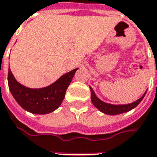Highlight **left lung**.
<instances>
[{
    "instance_id": "1",
    "label": "left lung",
    "mask_w": 157,
    "mask_h": 157,
    "mask_svg": "<svg viewBox=\"0 0 157 157\" xmlns=\"http://www.w3.org/2000/svg\"><path fill=\"white\" fill-rule=\"evenodd\" d=\"M90 89H91V99L92 104L94 105L97 109H98L100 111L104 112L105 114H107V115H117V114H122V113H124L127 111H130V110L134 109L135 107L139 105L140 102L143 100V98H144L145 94H146V92H145L139 99H137L131 104L117 105H110L105 102H103L96 96L95 92L93 91L91 87H90Z\"/></svg>"
}]
</instances>
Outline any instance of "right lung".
<instances>
[{"label":"right lung","instance_id":"1","mask_svg":"<svg viewBox=\"0 0 157 157\" xmlns=\"http://www.w3.org/2000/svg\"><path fill=\"white\" fill-rule=\"evenodd\" d=\"M77 70L78 68L62 75L53 84L47 87L32 89L17 82L10 68H8V87L14 99L24 110L33 114H47L60 106L66 89Z\"/></svg>","mask_w":157,"mask_h":157}]
</instances>
